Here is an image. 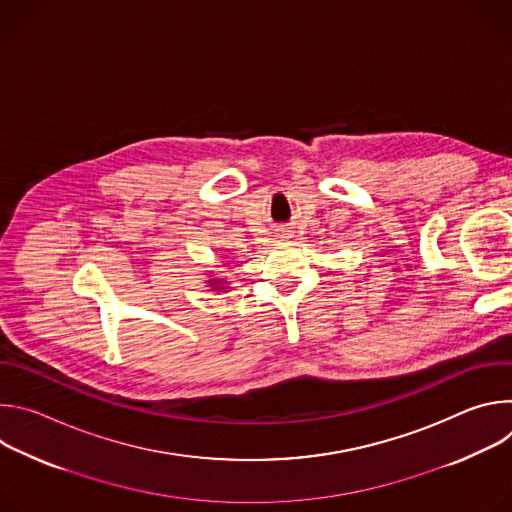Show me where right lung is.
<instances>
[{"label":"right lung","instance_id":"obj_1","mask_svg":"<svg viewBox=\"0 0 512 512\" xmlns=\"http://www.w3.org/2000/svg\"><path fill=\"white\" fill-rule=\"evenodd\" d=\"M206 285L212 289V291H229L231 287H229V279L227 277H221V275H216V273H208V279H206Z\"/></svg>","mask_w":512,"mask_h":512}]
</instances>
